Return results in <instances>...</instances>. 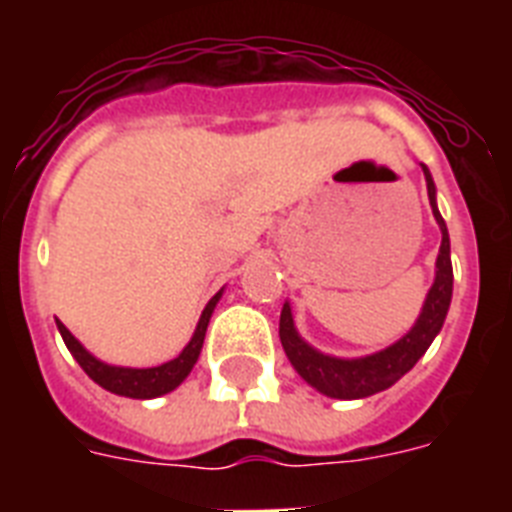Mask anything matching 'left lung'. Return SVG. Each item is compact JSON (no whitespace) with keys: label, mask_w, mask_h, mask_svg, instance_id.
I'll return each instance as SVG.
<instances>
[{"label":"left lung","mask_w":512,"mask_h":512,"mask_svg":"<svg viewBox=\"0 0 512 512\" xmlns=\"http://www.w3.org/2000/svg\"><path fill=\"white\" fill-rule=\"evenodd\" d=\"M422 172H425V183H428L430 209H433V217H436L438 228H441V249H438L436 257V279H433V287L428 289V297L422 303V311L417 316V321H414V327L401 340H396L388 348L377 350V353H369V356H329V353H321L319 348H313L311 342H305L300 337L289 303H284V308H281L279 337L289 364L295 366V372L311 388H316L324 396L342 398V401H356V398H366L380 393V390H388L390 385H396L425 356L430 342L436 340V335L444 327L449 303H452L454 284L452 247H449V231H446L444 217L438 212L433 175H430L425 164H422Z\"/></svg>","instance_id":"left-lung-1"}]
</instances>
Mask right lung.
<instances>
[{"mask_svg":"<svg viewBox=\"0 0 512 512\" xmlns=\"http://www.w3.org/2000/svg\"><path fill=\"white\" fill-rule=\"evenodd\" d=\"M220 297H223V289L217 292L212 300L207 303V308L201 311V319L193 329V337L188 340L183 350H180V356L167 361V364L159 366H148V369H132V366H114L106 364V361H100L90 353V350L84 348L82 342L76 340L71 332H68L63 324L58 321V332L66 342V348L71 350V356L79 361L84 372L90 374V380H95L100 388L111 390L116 396L124 398H159L164 393H170L175 390L180 382L191 374L193 364L199 361L201 345H204V335H207L209 319H212V311H215V305L220 303Z\"/></svg>","mask_w":512,"mask_h":512,"instance_id":"add662e5","label":"right lung"}]
</instances>
